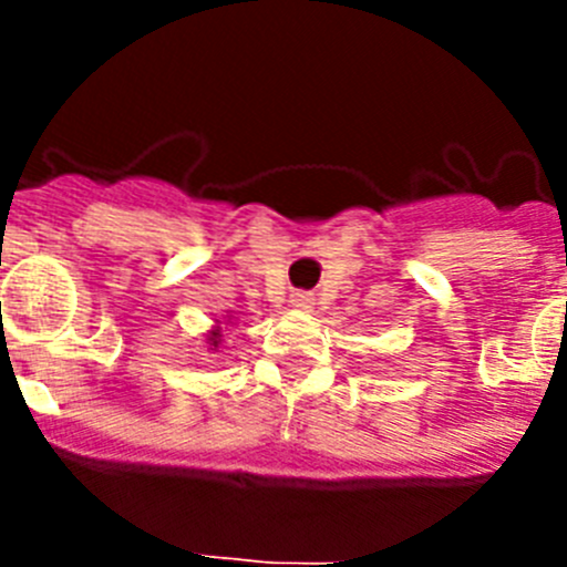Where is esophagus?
Masks as SVG:
<instances>
[{
    "label": "esophagus",
    "instance_id": "obj_1",
    "mask_svg": "<svg viewBox=\"0 0 567 567\" xmlns=\"http://www.w3.org/2000/svg\"><path fill=\"white\" fill-rule=\"evenodd\" d=\"M290 305L301 307V310H307V307H312V296L305 293V290H299V293L290 296Z\"/></svg>",
    "mask_w": 567,
    "mask_h": 567
}]
</instances>
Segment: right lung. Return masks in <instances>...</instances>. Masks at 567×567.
Here are the masks:
<instances>
[{
	"label": "right lung",
	"instance_id": "add662e5",
	"mask_svg": "<svg viewBox=\"0 0 567 567\" xmlns=\"http://www.w3.org/2000/svg\"><path fill=\"white\" fill-rule=\"evenodd\" d=\"M210 340H214V346H216V331H214V337H210Z\"/></svg>",
	"mask_w": 567,
	"mask_h": 567
}]
</instances>
